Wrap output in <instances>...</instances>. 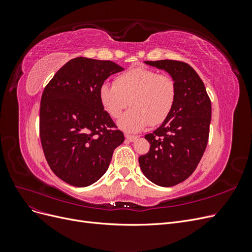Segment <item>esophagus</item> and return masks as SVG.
Returning <instances> with one entry per match:
<instances>
[{
	"label": "esophagus",
	"mask_w": 252,
	"mask_h": 252,
	"mask_svg": "<svg viewBox=\"0 0 252 252\" xmlns=\"http://www.w3.org/2000/svg\"><path fill=\"white\" fill-rule=\"evenodd\" d=\"M126 139L129 141V142H134L135 140H138V136L136 135H130V134H126Z\"/></svg>",
	"instance_id": "obj_1"
}]
</instances>
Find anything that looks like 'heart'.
Wrapping results in <instances>:
<instances>
[{"mask_svg":"<svg viewBox=\"0 0 252 252\" xmlns=\"http://www.w3.org/2000/svg\"><path fill=\"white\" fill-rule=\"evenodd\" d=\"M177 95L172 77L144 67L130 68L119 74L113 84L105 83L98 90L104 110L113 119L120 118L130 103L132 108L119 121L120 128L127 132L164 123L174 108Z\"/></svg>","mask_w":252,"mask_h":252,"instance_id":"b5f03b06","label":"heart"}]
</instances>
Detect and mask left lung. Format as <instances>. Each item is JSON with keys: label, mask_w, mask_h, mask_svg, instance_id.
Listing matches in <instances>:
<instances>
[{"label": "left lung", "mask_w": 252, "mask_h": 252, "mask_svg": "<svg viewBox=\"0 0 252 252\" xmlns=\"http://www.w3.org/2000/svg\"><path fill=\"white\" fill-rule=\"evenodd\" d=\"M145 63L164 69L177 83L171 114L145 135L150 148L139 158L145 177L158 186L170 187L188 179L201 161L209 138L211 101L199 74L187 63L174 60Z\"/></svg>", "instance_id": "left-lung-1"}]
</instances>
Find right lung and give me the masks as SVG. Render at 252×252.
Masks as SVG:
<instances>
[{"instance_id":"right-lung-1","label":"right lung","mask_w":252,"mask_h":252,"mask_svg":"<svg viewBox=\"0 0 252 252\" xmlns=\"http://www.w3.org/2000/svg\"><path fill=\"white\" fill-rule=\"evenodd\" d=\"M123 68L111 61L75 58L53 75L40 107V138L46 161L58 178L86 187L107 171L124 133L98 96L105 80Z\"/></svg>"}]
</instances>
